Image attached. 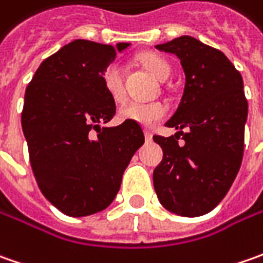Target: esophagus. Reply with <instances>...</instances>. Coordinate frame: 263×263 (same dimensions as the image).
Segmentation results:
<instances>
[{
  "label": "esophagus",
  "instance_id": "34e87169",
  "mask_svg": "<svg viewBox=\"0 0 263 263\" xmlns=\"http://www.w3.org/2000/svg\"><path fill=\"white\" fill-rule=\"evenodd\" d=\"M145 139H146L147 142H151V140H152V133H151L149 130H145Z\"/></svg>",
  "mask_w": 263,
  "mask_h": 263
}]
</instances>
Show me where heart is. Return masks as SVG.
Returning <instances> with one entry per match:
<instances>
[{
	"label": "heart",
	"mask_w": 263,
	"mask_h": 263,
	"mask_svg": "<svg viewBox=\"0 0 263 263\" xmlns=\"http://www.w3.org/2000/svg\"><path fill=\"white\" fill-rule=\"evenodd\" d=\"M140 63L145 66L147 71L155 76L158 80H167L171 76V64L165 58L157 54H145L140 57ZM102 86L108 96L114 102H123L126 98V89L123 82V71L121 67L117 63H111L102 71ZM168 114V108L162 102H132L128 105L123 106L118 112L120 120L123 121H135L140 126H152L162 120Z\"/></svg>",
	"instance_id": "heart-1"
}]
</instances>
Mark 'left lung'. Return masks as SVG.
I'll use <instances>...</instances> for the list:
<instances>
[{"mask_svg":"<svg viewBox=\"0 0 263 263\" xmlns=\"http://www.w3.org/2000/svg\"><path fill=\"white\" fill-rule=\"evenodd\" d=\"M155 48L178 57L186 85L180 105L165 124L180 132L154 136L164 152L154 171V187L170 212L200 217L224 199L241 165L248 120L243 79L219 49L192 36ZM180 136L183 144L178 143Z\"/></svg>","mask_w":263,"mask_h":263,"instance_id":"8db88e82","label":"left lung"}]
</instances>
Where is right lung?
<instances>
[{"mask_svg": "<svg viewBox=\"0 0 263 263\" xmlns=\"http://www.w3.org/2000/svg\"><path fill=\"white\" fill-rule=\"evenodd\" d=\"M127 46L76 39L44 60L26 89L22 127L36 183L70 217L109 206L124 170L145 142L135 121L101 127L116 116V102L101 76Z\"/></svg>", "mask_w": 263, "mask_h": 263, "instance_id": "add662e5", "label": "right lung"}]
</instances>
